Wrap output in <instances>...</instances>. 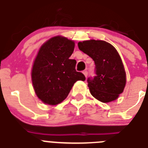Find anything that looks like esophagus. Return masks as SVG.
<instances>
[{"instance_id":"obj_1","label":"esophagus","mask_w":148,"mask_h":148,"mask_svg":"<svg viewBox=\"0 0 148 148\" xmlns=\"http://www.w3.org/2000/svg\"><path fill=\"white\" fill-rule=\"evenodd\" d=\"M83 74L85 75V77H86L87 76H88V71H83Z\"/></svg>"}]
</instances>
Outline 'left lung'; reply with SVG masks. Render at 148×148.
Wrapping results in <instances>:
<instances>
[{
    "label": "left lung",
    "mask_w": 148,
    "mask_h": 148,
    "mask_svg": "<svg viewBox=\"0 0 148 148\" xmlns=\"http://www.w3.org/2000/svg\"><path fill=\"white\" fill-rule=\"evenodd\" d=\"M78 47L95 63L96 76L87 79L91 95L103 103L115 101L124 92L127 82L119 52L111 44L103 40L79 42Z\"/></svg>",
    "instance_id": "8db88e82"
}]
</instances>
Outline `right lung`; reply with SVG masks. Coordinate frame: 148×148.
<instances>
[{
	"label": "right lung",
	"mask_w": 148,
	"mask_h": 148,
	"mask_svg": "<svg viewBox=\"0 0 148 148\" xmlns=\"http://www.w3.org/2000/svg\"><path fill=\"white\" fill-rule=\"evenodd\" d=\"M75 43L61 36L51 38L41 46L33 62L31 78L38 98L47 105H57L68 97L77 80L85 76L75 69V60L69 57Z\"/></svg>",
	"instance_id": "1"
}]
</instances>
